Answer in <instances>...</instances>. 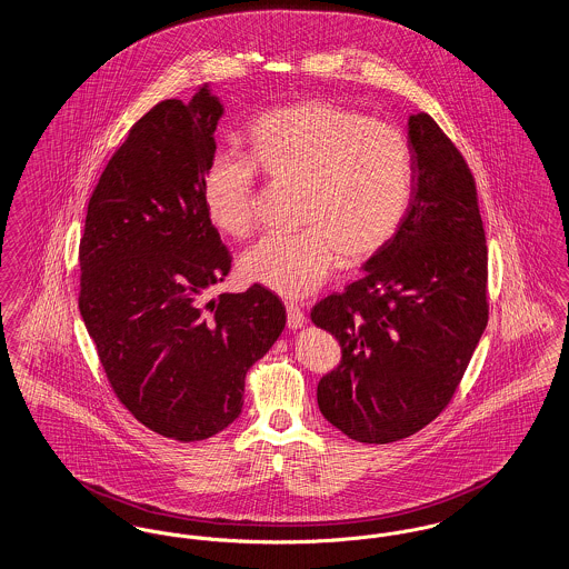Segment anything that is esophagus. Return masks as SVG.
Returning a JSON list of instances; mask_svg holds the SVG:
<instances>
[{
  "instance_id": "1",
  "label": "esophagus",
  "mask_w": 569,
  "mask_h": 569,
  "mask_svg": "<svg viewBox=\"0 0 569 569\" xmlns=\"http://www.w3.org/2000/svg\"><path fill=\"white\" fill-rule=\"evenodd\" d=\"M286 311H288V328L298 330V328L307 325V316H305V311L298 305H288Z\"/></svg>"
}]
</instances>
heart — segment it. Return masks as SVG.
I'll return each mask as SVG.
<instances>
[{"label":"heart","instance_id":"b5f03b06","mask_svg":"<svg viewBox=\"0 0 569 569\" xmlns=\"http://www.w3.org/2000/svg\"><path fill=\"white\" fill-rule=\"evenodd\" d=\"M249 162L217 156L202 179V204L226 237L253 223L258 170L272 186L297 188L298 234L247 249L241 272L274 295H313L335 264L358 267L397 234L411 193L406 138L358 110L307 98L260 114L247 130Z\"/></svg>","mask_w":569,"mask_h":569}]
</instances>
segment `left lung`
I'll list each match as a JSON object with an SVG mask.
<instances>
[{"label":"left lung","mask_w":569,"mask_h":569,"mask_svg":"<svg viewBox=\"0 0 569 569\" xmlns=\"http://www.w3.org/2000/svg\"><path fill=\"white\" fill-rule=\"evenodd\" d=\"M406 217L362 277L330 295L311 322L341 346L318 406L341 433L390 443L450 403L488 322L487 237L459 149L427 112L409 114Z\"/></svg>","instance_id":"8db88e82"}]
</instances>
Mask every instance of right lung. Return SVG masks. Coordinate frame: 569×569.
Returning <instances> with one entry per match:
<instances>
[{"label": "right lung", "instance_id": "right-lung-1", "mask_svg": "<svg viewBox=\"0 0 569 569\" xmlns=\"http://www.w3.org/2000/svg\"><path fill=\"white\" fill-rule=\"evenodd\" d=\"M221 114L204 82L136 121L89 198L79 249V309L114 395L177 441L239 418L247 371L286 328V307L258 283L204 300L230 271L202 204Z\"/></svg>", "mask_w": 569, "mask_h": 569}]
</instances>
